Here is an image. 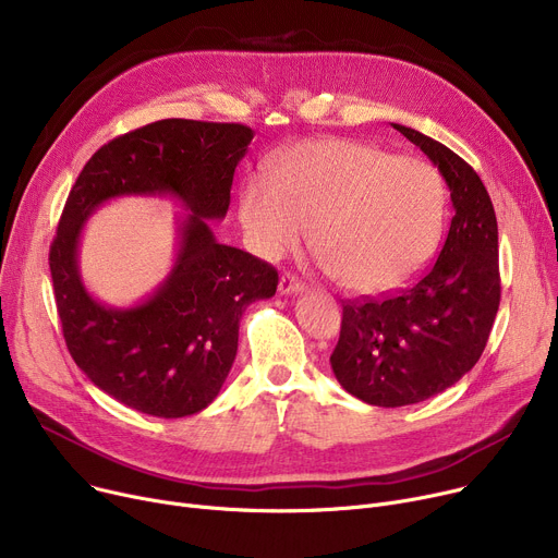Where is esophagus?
Instances as JSON below:
<instances>
[{"mask_svg": "<svg viewBox=\"0 0 558 558\" xmlns=\"http://www.w3.org/2000/svg\"><path fill=\"white\" fill-rule=\"evenodd\" d=\"M278 289H280V293H284V295H289V293H303V291H305V284H303L299 278H295L293 274H282Z\"/></svg>", "mask_w": 558, "mask_h": 558, "instance_id": "esophagus-1", "label": "esophagus"}]
</instances>
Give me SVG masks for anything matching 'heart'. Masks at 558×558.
<instances>
[{
  "label": "heart",
  "mask_w": 558,
  "mask_h": 558,
  "mask_svg": "<svg viewBox=\"0 0 558 558\" xmlns=\"http://www.w3.org/2000/svg\"><path fill=\"white\" fill-rule=\"evenodd\" d=\"M242 225L253 248L278 259L310 231L323 267L352 293H381L415 276L444 225V185L411 157L320 138L291 147L271 179L251 177Z\"/></svg>",
  "instance_id": "1"
}]
</instances>
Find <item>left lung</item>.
<instances>
[{
	"label": "left lung",
	"mask_w": 558,
	"mask_h": 558,
	"mask_svg": "<svg viewBox=\"0 0 558 558\" xmlns=\"http://www.w3.org/2000/svg\"><path fill=\"white\" fill-rule=\"evenodd\" d=\"M437 166L453 217L435 263L411 287L343 305L333 377L369 405H411L458 384L487 345L500 305L498 221L485 183L447 145L392 123Z\"/></svg>",
	"instance_id": "8db88e82"
}]
</instances>
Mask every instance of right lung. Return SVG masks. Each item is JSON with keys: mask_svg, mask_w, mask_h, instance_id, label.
I'll return each instance as SVG.
<instances>
[{"mask_svg": "<svg viewBox=\"0 0 558 558\" xmlns=\"http://www.w3.org/2000/svg\"><path fill=\"white\" fill-rule=\"evenodd\" d=\"M251 138L240 123L157 121L102 145L66 197L49 253L64 343L94 386L138 413L204 411L235 361L244 310L276 293L278 271L219 244L208 221L225 219ZM117 196H172L190 210L169 278L132 308L96 302L77 269L84 221Z\"/></svg>", "mask_w": 558, "mask_h": 558, "instance_id": "1", "label": "right lung"}]
</instances>
